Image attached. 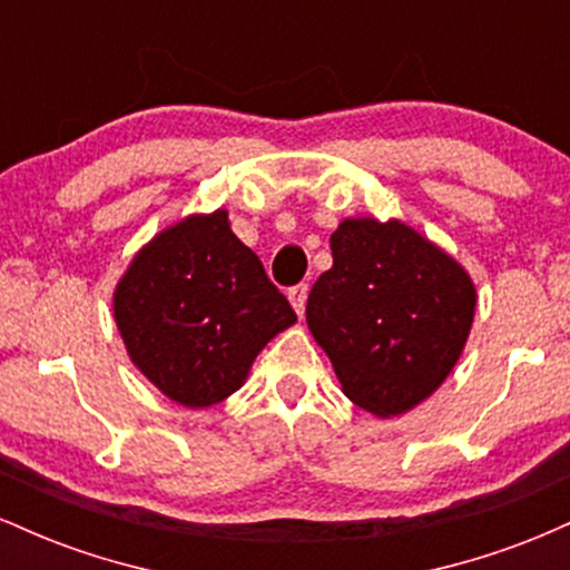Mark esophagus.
<instances>
[{
  "mask_svg": "<svg viewBox=\"0 0 570 570\" xmlns=\"http://www.w3.org/2000/svg\"><path fill=\"white\" fill-rule=\"evenodd\" d=\"M289 303L294 307V313H297V316H303L305 303H307V284H297L294 289H289Z\"/></svg>",
  "mask_w": 570,
  "mask_h": 570,
  "instance_id": "1",
  "label": "esophagus"
}]
</instances>
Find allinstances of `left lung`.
I'll return each mask as SVG.
<instances>
[{
  "mask_svg": "<svg viewBox=\"0 0 570 570\" xmlns=\"http://www.w3.org/2000/svg\"><path fill=\"white\" fill-rule=\"evenodd\" d=\"M330 246L332 267L307 294V330L356 407L404 415L448 381L466 348L474 281L402 219L348 217Z\"/></svg>",
  "mask_w": 570,
  "mask_h": 570,
  "instance_id": "obj_1",
  "label": "left lung"
}]
</instances>
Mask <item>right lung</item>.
Masks as SVG:
<instances>
[{"label":"right lung","mask_w":570,"mask_h":570,"mask_svg":"<svg viewBox=\"0 0 570 570\" xmlns=\"http://www.w3.org/2000/svg\"><path fill=\"white\" fill-rule=\"evenodd\" d=\"M112 313L134 367L189 410L235 394L259 351L297 322L227 208L155 233L117 278Z\"/></svg>","instance_id":"add662e5"}]
</instances>
